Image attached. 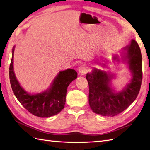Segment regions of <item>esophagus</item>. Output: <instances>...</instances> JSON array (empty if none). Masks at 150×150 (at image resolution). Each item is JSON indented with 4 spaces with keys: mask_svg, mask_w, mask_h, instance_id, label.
Returning a JSON list of instances; mask_svg holds the SVG:
<instances>
[{
    "mask_svg": "<svg viewBox=\"0 0 150 150\" xmlns=\"http://www.w3.org/2000/svg\"><path fill=\"white\" fill-rule=\"evenodd\" d=\"M88 67L87 66H86L84 64L80 66V67L78 68V72L80 74H84L88 71Z\"/></svg>",
    "mask_w": 150,
    "mask_h": 150,
    "instance_id": "1",
    "label": "esophagus"
}]
</instances>
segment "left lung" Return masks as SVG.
<instances>
[{
  "instance_id": "1",
  "label": "left lung",
  "mask_w": 150,
  "mask_h": 150,
  "mask_svg": "<svg viewBox=\"0 0 150 150\" xmlns=\"http://www.w3.org/2000/svg\"><path fill=\"white\" fill-rule=\"evenodd\" d=\"M132 72V79L123 91L115 93L110 86L111 75L94 68L88 73L86 79L89 85V105L93 112L105 117H114L124 111L135 100L140 90L142 80V54L134 39L124 49ZM117 57H115L116 59Z\"/></svg>"
}]
</instances>
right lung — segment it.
Here are the masks:
<instances>
[{"instance_id": "right-lung-1", "label": "right lung", "mask_w": 150, "mask_h": 150, "mask_svg": "<svg viewBox=\"0 0 150 150\" xmlns=\"http://www.w3.org/2000/svg\"><path fill=\"white\" fill-rule=\"evenodd\" d=\"M14 51V47L9 68V77L16 98L25 109L35 116L45 118L59 113L64 107L68 86L77 78V72L73 69L61 71L54 78L49 90L41 93L30 95L21 87L15 76L13 68Z\"/></svg>"}]
</instances>
